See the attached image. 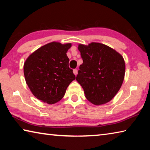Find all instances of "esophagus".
<instances>
[{
  "label": "esophagus",
  "instance_id": "esophagus-1",
  "mask_svg": "<svg viewBox=\"0 0 150 150\" xmlns=\"http://www.w3.org/2000/svg\"><path fill=\"white\" fill-rule=\"evenodd\" d=\"M77 69H73V73H74V75L76 76L77 75Z\"/></svg>",
  "mask_w": 150,
  "mask_h": 150
}]
</instances>
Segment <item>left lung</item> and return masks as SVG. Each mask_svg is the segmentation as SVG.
<instances>
[{"label":"left lung","instance_id":"8db88e82","mask_svg":"<svg viewBox=\"0 0 150 150\" xmlns=\"http://www.w3.org/2000/svg\"><path fill=\"white\" fill-rule=\"evenodd\" d=\"M83 63L76 80L84 90L87 99L100 105L115 97L122 85L125 62L122 55L100 43L79 44Z\"/></svg>","mask_w":150,"mask_h":150}]
</instances>
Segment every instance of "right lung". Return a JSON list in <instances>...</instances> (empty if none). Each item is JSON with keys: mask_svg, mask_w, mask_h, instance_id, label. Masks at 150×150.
Here are the masks:
<instances>
[{"mask_svg": "<svg viewBox=\"0 0 150 150\" xmlns=\"http://www.w3.org/2000/svg\"><path fill=\"white\" fill-rule=\"evenodd\" d=\"M71 47V44L51 42L35 50L24 62L25 80L38 99L50 105L57 103L75 79L66 54Z\"/></svg>", "mask_w": 150, "mask_h": 150, "instance_id": "add662e5", "label": "right lung"}]
</instances>
